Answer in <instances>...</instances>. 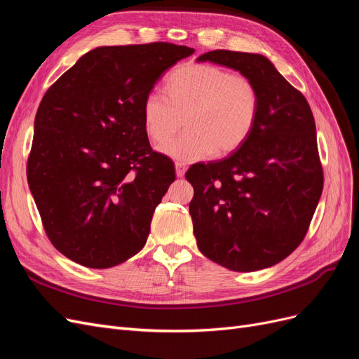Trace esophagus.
<instances>
[{
	"instance_id": "obj_1",
	"label": "esophagus",
	"mask_w": 359,
	"mask_h": 359,
	"mask_svg": "<svg viewBox=\"0 0 359 359\" xmlns=\"http://www.w3.org/2000/svg\"><path fill=\"white\" fill-rule=\"evenodd\" d=\"M186 170H187V168H186V165H184V163H175V172H177V177L178 178H181V177H184V173H186Z\"/></svg>"
}]
</instances>
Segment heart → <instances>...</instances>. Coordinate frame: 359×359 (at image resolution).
Masks as SVG:
<instances>
[{
  "instance_id": "heart-1",
  "label": "heart",
  "mask_w": 359,
  "mask_h": 359,
  "mask_svg": "<svg viewBox=\"0 0 359 359\" xmlns=\"http://www.w3.org/2000/svg\"><path fill=\"white\" fill-rule=\"evenodd\" d=\"M168 95L151 91L142 106L145 132L163 144L187 121L188 132L160 151L180 163L227 156L252 136L259 116V91L252 79L214 64H186L173 70Z\"/></svg>"
}]
</instances>
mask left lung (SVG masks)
I'll return each mask as SVG.
<instances>
[{
  "mask_svg": "<svg viewBox=\"0 0 359 359\" xmlns=\"http://www.w3.org/2000/svg\"><path fill=\"white\" fill-rule=\"evenodd\" d=\"M238 70L259 91L247 142L219 161L186 172L201 252L238 273L273 266L306 236L323 189L316 124L309 102L257 53L217 49L198 58Z\"/></svg>",
  "mask_w": 359,
  "mask_h": 359,
  "instance_id": "8db88e82",
  "label": "left lung"
}]
</instances>
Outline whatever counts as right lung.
Returning <instances> with one entry per match:
<instances>
[{
    "mask_svg": "<svg viewBox=\"0 0 359 359\" xmlns=\"http://www.w3.org/2000/svg\"><path fill=\"white\" fill-rule=\"evenodd\" d=\"M193 52L166 41L97 48L43 95L27 178L49 241L73 262L111 268L145 245L175 166L151 148L142 106Z\"/></svg>",
    "mask_w": 359,
    "mask_h": 359,
    "instance_id": "1",
    "label": "right lung"
}]
</instances>
